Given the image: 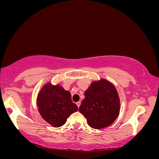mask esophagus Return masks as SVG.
<instances>
[{
    "mask_svg": "<svg viewBox=\"0 0 159 159\" xmlns=\"http://www.w3.org/2000/svg\"><path fill=\"white\" fill-rule=\"evenodd\" d=\"M80 104H81V102H78L76 103V105H78V108L80 107Z\"/></svg>",
    "mask_w": 159,
    "mask_h": 159,
    "instance_id": "obj_1",
    "label": "esophagus"
}]
</instances>
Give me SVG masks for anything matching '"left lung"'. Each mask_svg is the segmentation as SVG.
<instances>
[{
  "label": "left lung",
  "mask_w": 159,
  "mask_h": 159,
  "mask_svg": "<svg viewBox=\"0 0 159 159\" xmlns=\"http://www.w3.org/2000/svg\"><path fill=\"white\" fill-rule=\"evenodd\" d=\"M120 100L115 86L102 79L91 83L85 91L79 111L87 119L89 125L95 129L111 125L118 117Z\"/></svg>",
  "instance_id": "obj_1"
}]
</instances>
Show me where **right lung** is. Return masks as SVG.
<instances>
[{
    "mask_svg": "<svg viewBox=\"0 0 159 159\" xmlns=\"http://www.w3.org/2000/svg\"><path fill=\"white\" fill-rule=\"evenodd\" d=\"M37 106L42 117L54 127L63 125L70 115L78 110L68 91L59 84L53 85L50 82L38 93Z\"/></svg>",
    "mask_w": 159,
    "mask_h": 159,
    "instance_id": "right-lung-1",
    "label": "right lung"
}]
</instances>
